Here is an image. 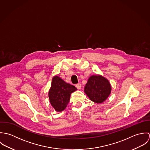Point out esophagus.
<instances>
[{
    "label": "esophagus",
    "mask_w": 150,
    "mask_h": 150,
    "mask_svg": "<svg viewBox=\"0 0 150 150\" xmlns=\"http://www.w3.org/2000/svg\"><path fill=\"white\" fill-rule=\"evenodd\" d=\"M76 86L77 87V88L78 89H81V84H80V83H78V84H76Z\"/></svg>",
    "instance_id": "34e87169"
}]
</instances>
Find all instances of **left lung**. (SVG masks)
Returning a JSON list of instances; mask_svg holds the SVG:
<instances>
[{"label":"left lung","mask_w":150,"mask_h":150,"mask_svg":"<svg viewBox=\"0 0 150 150\" xmlns=\"http://www.w3.org/2000/svg\"><path fill=\"white\" fill-rule=\"evenodd\" d=\"M111 86L108 80L101 75L91 76L86 84L84 92L91 100L102 103L110 95Z\"/></svg>","instance_id":"left-lung-1"}]
</instances>
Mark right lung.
Wrapping results in <instances>:
<instances>
[{"label":"right lung","mask_w":150,"mask_h":150,"mask_svg":"<svg viewBox=\"0 0 150 150\" xmlns=\"http://www.w3.org/2000/svg\"><path fill=\"white\" fill-rule=\"evenodd\" d=\"M76 90L74 86L66 83L59 77H53L48 92L51 106L58 112L63 111L69 102L71 93Z\"/></svg>","instance_id":"obj_1"}]
</instances>
